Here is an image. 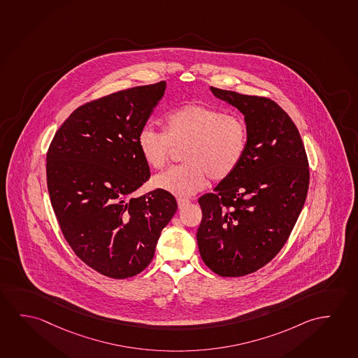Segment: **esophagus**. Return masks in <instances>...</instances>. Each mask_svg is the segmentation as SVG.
<instances>
[{
  "instance_id": "obj_1",
  "label": "esophagus",
  "mask_w": 358,
  "mask_h": 358,
  "mask_svg": "<svg viewBox=\"0 0 358 358\" xmlns=\"http://www.w3.org/2000/svg\"><path fill=\"white\" fill-rule=\"evenodd\" d=\"M189 203H190V200L179 198L178 199V208H179V209H182V208H185L187 205H189Z\"/></svg>"
}]
</instances>
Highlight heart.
<instances>
[{
  "mask_svg": "<svg viewBox=\"0 0 358 358\" xmlns=\"http://www.w3.org/2000/svg\"><path fill=\"white\" fill-rule=\"evenodd\" d=\"M244 122L222 109L201 103H187L171 110L164 120V133L145 125L136 144L150 168L162 169L173 148H182L184 164L153 179L154 187L176 196H190L208 184L227 179L238 169L248 148Z\"/></svg>",
  "mask_w": 358,
  "mask_h": 358,
  "instance_id": "b5f03b06",
  "label": "heart"
}]
</instances>
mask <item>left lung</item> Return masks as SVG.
<instances>
[{
  "label": "left lung",
  "mask_w": 358,
  "mask_h": 358,
  "mask_svg": "<svg viewBox=\"0 0 358 358\" xmlns=\"http://www.w3.org/2000/svg\"><path fill=\"white\" fill-rule=\"evenodd\" d=\"M244 114L248 148L231 176L199 198V252L224 278L255 273L282 249L306 200L310 169L300 133L268 98L210 87Z\"/></svg>",
  "instance_id": "8db88e82"
}]
</instances>
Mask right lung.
Returning <instances> with one entry per match:
<instances>
[{
  "mask_svg": "<svg viewBox=\"0 0 358 358\" xmlns=\"http://www.w3.org/2000/svg\"><path fill=\"white\" fill-rule=\"evenodd\" d=\"M165 88L163 80L85 103L59 127L47 153V187L64 238L108 278L142 273L178 209L163 189L133 195L150 178L136 136Z\"/></svg>",
  "mask_w": 358,
  "mask_h": 358,
  "instance_id": "right-lung-1",
  "label": "right lung"
}]
</instances>
